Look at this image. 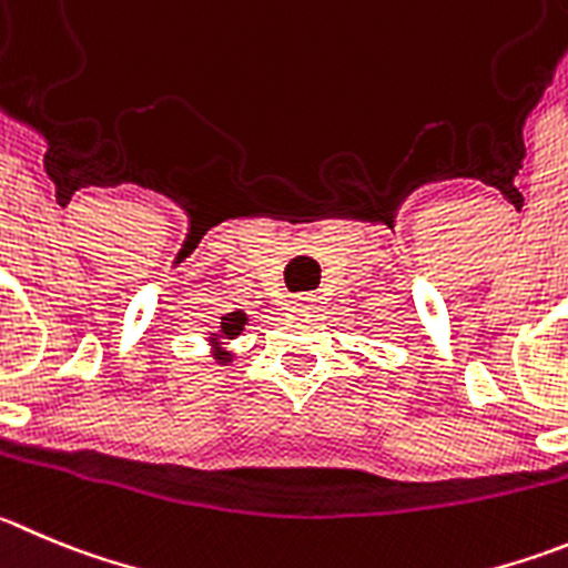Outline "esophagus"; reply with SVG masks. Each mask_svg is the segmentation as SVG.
<instances>
[{
	"instance_id": "34e87169",
	"label": "esophagus",
	"mask_w": 568,
	"mask_h": 568,
	"mask_svg": "<svg viewBox=\"0 0 568 568\" xmlns=\"http://www.w3.org/2000/svg\"><path fill=\"white\" fill-rule=\"evenodd\" d=\"M291 308H294V311H308V308H314V296H308V294L291 296Z\"/></svg>"
}]
</instances>
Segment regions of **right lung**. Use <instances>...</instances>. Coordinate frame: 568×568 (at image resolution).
Returning <instances> with one entry per match:
<instances>
[{
    "instance_id": "1",
    "label": "right lung",
    "mask_w": 568,
    "mask_h": 568,
    "mask_svg": "<svg viewBox=\"0 0 568 568\" xmlns=\"http://www.w3.org/2000/svg\"><path fill=\"white\" fill-rule=\"evenodd\" d=\"M246 325H248L246 311H232V314L221 316L219 331H212L210 338H206V342H210V347H215L212 349V358H215V362L224 364V367L226 364H232V353L226 349V342H232V338L241 336L243 327Z\"/></svg>"
}]
</instances>
